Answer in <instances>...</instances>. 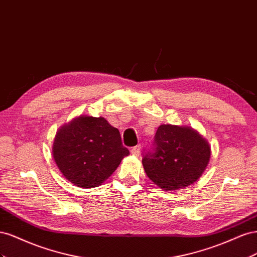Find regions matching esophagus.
<instances>
[{
	"instance_id": "obj_1",
	"label": "esophagus",
	"mask_w": 257,
	"mask_h": 257,
	"mask_svg": "<svg viewBox=\"0 0 257 257\" xmlns=\"http://www.w3.org/2000/svg\"><path fill=\"white\" fill-rule=\"evenodd\" d=\"M131 153L133 155H136V157H137V155H139V153H141V145H137V146L132 148Z\"/></svg>"
}]
</instances>
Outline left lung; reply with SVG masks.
I'll use <instances>...</instances> for the list:
<instances>
[{
	"label": "left lung",
	"mask_w": 257,
	"mask_h": 257,
	"mask_svg": "<svg viewBox=\"0 0 257 257\" xmlns=\"http://www.w3.org/2000/svg\"><path fill=\"white\" fill-rule=\"evenodd\" d=\"M211 155L209 143L190 126L162 124L152 150L144 154V169L150 180L164 191L191 185L203 175Z\"/></svg>",
	"instance_id": "left-lung-1"
}]
</instances>
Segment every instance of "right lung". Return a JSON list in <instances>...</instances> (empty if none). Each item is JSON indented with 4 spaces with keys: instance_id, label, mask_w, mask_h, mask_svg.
<instances>
[{
    "instance_id": "1",
    "label": "right lung",
    "mask_w": 257,
    "mask_h": 257,
    "mask_svg": "<svg viewBox=\"0 0 257 257\" xmlns=\"http://www.w3.org/2000/svg\"><path fill=\"white\" fill-rule=\"evenodd\" d=\"M128 154L119 130L103 116H77L59 128L52 146L60 172L79 188L102 184Z\"/></svg>"
}]
</instances>
